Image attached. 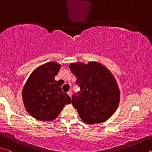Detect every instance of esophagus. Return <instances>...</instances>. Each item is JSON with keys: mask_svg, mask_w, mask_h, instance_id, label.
Segmentation results:
<instances>
[{"mask_svg": "<svg viewBox=\"0 0 152 152\" xmlns=\"http://www.w3.org/2000/svg\"><path fill=\"white\" fill-rule=\"evenodd\" d=\"M67 93H68V94L69 95V96H70V97L72 96V91H68V92H67Z\"/></svg>", "mask_w": 152, "mask_h": 152, "instance_id": "esophagus-1", "label": "esophagus"}]
</instances>
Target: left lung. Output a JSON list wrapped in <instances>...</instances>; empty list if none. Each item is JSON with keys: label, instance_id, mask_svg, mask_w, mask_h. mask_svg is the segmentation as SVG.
<instances>
[{"label": "left lung", "instance_id": "8db88e82", "mask_svg": "<svg viewBox=\"0 0 152 152\" xmlns=\"http://www.w3.org/2000/svg\"><path fill=\"white\" fill-rule=\"evenodd\" d=\"M80 91L72 104L80 117L88 124L104 122L112 116L119 102L120 92L115 77L102 64L89 61L70 64Z\"/></svg>", "mask_w": 152, "mask_h": 152}]
</instances>
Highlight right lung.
<instances>
[{
	"instance_id": "1",
	"label": "right lung",
	"mask_w": 152,
	"mask_h": 152,
	"mask_svg": "<svg viewBox=\"0 0 152 152\" xmlns=\"http://www.w3.org/2000/svg\"><path fill=\"white\" fill-rule=\"evenodd\" d=\"M60 68L55 61L43 64L33 72L23 87L25 109L37 120H54L65 104L71 103L70 97L61 91L64 81L54 79Z\"/></svg>"
}]
</instances>
